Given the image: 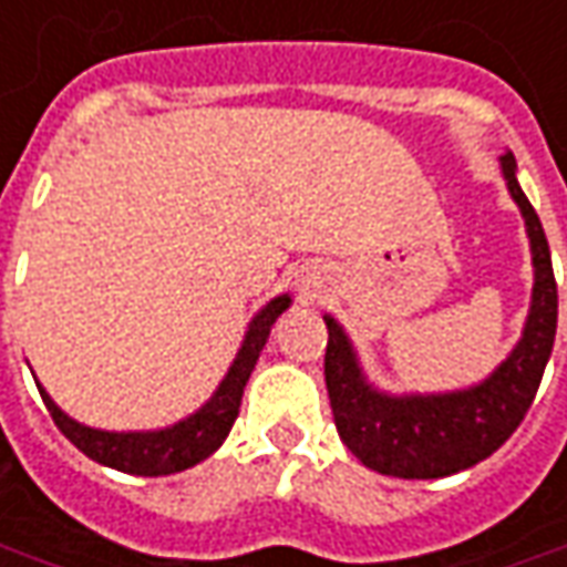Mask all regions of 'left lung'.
I'll return each instance as SVG.
<instances>
[{"label": "left lung", "mask_w": 567, "mask_h": 567, "mask_svg": "<svg viewBox=\"0 0 567 567\" xmlns=\"http://www.w3.org/2000/svg\"><path fill=\"white\" fill-rule=\"evenodd\" d=\"M512 198L525 214L534 254V300L525 334L512 357L484 384L441 396H384L365 384L348 334L326 316V388L334 429L365 468L391 477H446L487 460L512 437L534 403L553 353L558 288L540 217L515 179L512 154L503 157Z\"/></svg>", "instance_id": "obj_1"}]
</instances>
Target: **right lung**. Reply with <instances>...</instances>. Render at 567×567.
<instances>
[{
	"label": "right lung",
	"mask_w": 567,
	"mask_h": 567,
	"mask_svg": "<svg viewBox=\"0 0 567 567\" xmlns=\"http://www.w3.org/2000/svg\"><path fill=\"white\" fill-rule=\"evenodd\" d=\"M291 298L269 300L260 313L254 316L251 329L245 334V344L238 350L235 363L229 365L226 379L217 388V394L204 403L202 410L195 415L183 419L179 425L164 431H136V434H114V431H95L73 422L68 415L58 410L52 403V396L40 391L45 410L52 413L61 434L71 441L80 453H86L90 460L102 462L107 468H117L126 475H142V477H157V475H173V472H183L192 468L202 460H207L214 450H217L226 434L233 429L238 406H241V394H245V384L251 379L257 357L267 344L269 329L272 322L279 319L282 310H288ZM40 388V384H37Z\"/></svg>",
	"instance_id": "add662e5"
}]
</instances>
